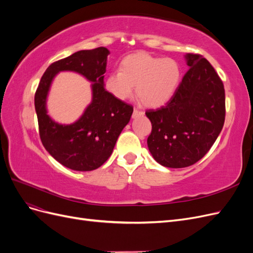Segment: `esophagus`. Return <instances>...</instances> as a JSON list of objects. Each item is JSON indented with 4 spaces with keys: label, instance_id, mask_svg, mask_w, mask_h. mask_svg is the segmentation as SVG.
I'll return each mask as SVG.
<instances>
[{
    "label": "esophagus",
    "instance_id": "obj_1",
    "mask_svg": "<svg viewBox=\"0 0 253 253\" xmlns=\"http://www.w3.org/2000/svg\"><path fill=\"white\" fill-rule=\"evenodd\" d=\"M143 114V112L142 111H139V110H137V109H134V112H133V117H136L137 115H142Z\"/></svg>",
    "mask_w": 253,
    "mask_h": 253
}]
</instances>
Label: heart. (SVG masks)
<instances>
[{"instance_id":"heart-1","label":"heart","mask_w":253,"mask_h":253,"mask_svg":"<svg viewBox=\"0 0 253 253\" xmlns=\"http://www.w3.org/2000/svg\"><path fill=\"white\" fill-rule=\"evenodd\" d=\"M180 77V66L174 59L135 53L121 61L119 71L106 76L104 86L115 98L126 100L136 84V94L142 103L158 108L172 98Z\"/></svg>"}]
</instances>
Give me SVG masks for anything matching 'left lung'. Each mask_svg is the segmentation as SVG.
Instances as JSON below:
<instances>
[{
	"mask_svg": "<svg viewBox=\"0 0 253 253\" xmlns=\"http://www.w3.org/2000/svg\"><path fill=\"white\" fill-rule=\"evenodd\" d=\"M189 71L166 105L148 110V147L158 164L186 168L202 159L215 142L226 115L223 81L209 61L187 53Z\"/></svg>",
	"mask_w": 253,
	"mask_h": 253,
	"instance_id": "left-lung-1",
	"label": "left lung"
}]
</instances>
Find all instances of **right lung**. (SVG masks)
<instances>
[{
    "mask_svg": "<svg viewBox=\"0 0 253 253\" xmlns=\"http://www.w3.org/2000/svg\"><path fill=\"white\" fill-rule=\"evenodd\" d=\"M105 47L80 50L51 63L43 74L35 94L39 134L44 148L61 165L75 171H93L111 156L118 136L128 124L133 106L112 96L104 88ZM72 70L93 82V99L79 121L59 125L47 115L46 97L53 77Z\"/></svg>",
    "mask_w": 253,
    "mask_h": 253,
    "instance_id": "obj_1",
    "label": "right lung"
}]
</instances>
